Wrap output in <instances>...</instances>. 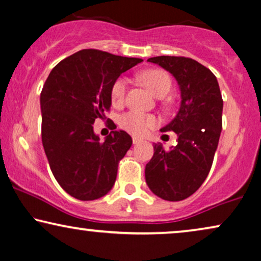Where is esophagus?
I'll return each instance as SVG.
<instances>
[{"label":"esophagus","instance_id":"1","mask_svg":"<svg viewBox=\"0 0 261 261\" xmlns=\"http://www.w3.org/2000/svg\"><path fill=\"white\" fill-rule=\"evenodd\" d=\"M132 142H134V144H138V143L142 142V139L139 137H136V136H134V137H132Z\"/></svg>","mask_w":261,"mask_h":261}]
</instances>
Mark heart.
I'll return each instance as SVG.
<instances>
[{"mask_svg":"<svg viewBox=\"0 0 261 261\" xmlns=\"http://www.w3.org/2000/svg\"><path fill=\"white\" fill-rule=\"evenodd\" d=\"M142 83L156 95L162 98L169 93L171 89V78L167 72L162 69H148L139 74ZM127 89V82L125 78H118L115 80L111 87V99L115 104H122L125 99ZM159 120L153 115L138 111H129L119 117V125L124 130L136 136L145 135L150 129L155 127Z\"/></svg>","mask_w":261,"mask_h":261,"instance_id":"obj_1","label":"heart"}]
</instances>
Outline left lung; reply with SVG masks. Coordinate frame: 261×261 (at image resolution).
I'll return each mask as SVG.
<instances>
[{
  "mask_svg": "<svg viewBox=\"0 0 261 261\" xmlns=\"http://www.w3.org/2000/svg\"><path fill=\"white\" fill-rule=\"evenodd\" d=\"M177 80L181 106L162 132L177 134V145L166 151L153 144V156L145 167L150 190L167 201L193 195L207 178L222 129L223 100L216 76L200 62L186 57L148 59Z\"/></svg>",
  "mask_w": 261,
  "mask_h": 261,
  "instance_id": "left-lung-1",
  "label": "left lung"
}]
</instances>
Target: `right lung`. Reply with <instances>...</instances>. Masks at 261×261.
I'll return each instance as SVG.
<instances>
[{
  "instance_id": "right-lung-1",
  "label": "right lung",
  "mask_w": 261,
  "mask_h": 261,
  "mask_svg": "<svg viewBox=\"0 0 261 261\" xmlns=\"http://www.w3.org/2000/svg\"><path fill=\"white\" fill-rule=\"evenodd\" d=\"M142 61L83 49L59 62L42 87L43 149L58 183L75 199L97 200L115 185L119 161L131 148L132 138L115 130L100 142L93 123L111 108L115 80Z\"/></svg>"
}]
</instances>
